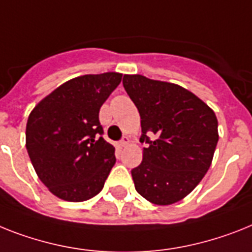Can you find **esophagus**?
<instances>
[{
    "label": "esophagus",
    "mask_w": 252,
    "mask_h": 252,
    "mask_svg": "<svg viewBox=\"0 0 252 252\" xmlns=\"http://www.w3.org/2000/svg\"><path fill=\"white\" fill-rule=\"evenodd\" d=\"M128 143H130V139H128L127 136H125V138H122V140L120 141V145H121V147H126Z\"/></svg>",
    "instance_id": "1"
}]
</instances>
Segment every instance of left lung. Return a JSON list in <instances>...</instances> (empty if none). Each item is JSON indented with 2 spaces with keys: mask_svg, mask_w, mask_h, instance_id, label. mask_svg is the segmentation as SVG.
<instances>
[{
  "mask_svg": "<svg viewBox=\"0 0 252 252\" xmlns=\"http://www.w3.org/2000/svg\"><path fill=\"white\" fill-rule=\"evenodd\" d=\"M125 90L140 114L143 161L131 170L135 189L155 205H171L198 186L219 140L214 111L184 87L125 74ZM149 134H155L151 141Z\"/></svg>",
  "mask_w": 252,
  "mask_h": 252,
  "instance_id": "8db88e82",
  "label": "left lung"
}]
</instances>
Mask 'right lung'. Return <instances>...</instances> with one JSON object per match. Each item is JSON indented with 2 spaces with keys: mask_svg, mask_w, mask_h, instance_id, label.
Segmentation results:
<instances>
[{
  "mask_svg": "<svg viewBox=\"0 0 252 252\" xmlns=\"http://www.w3.org/2000/svg\"><path fill=\"white\" fill-rule=\"evenodd\" d=\"M121 73L85 74L47 95L31 112L26 147L41 182L56 197L82 202L100 192L116 163L99 111Z\"/></svg>",
  "mask_w": 252,
  "mask_h": 252,
  "instance_id": "obj_1",
  "label": "right lung"
}]
</instances>
